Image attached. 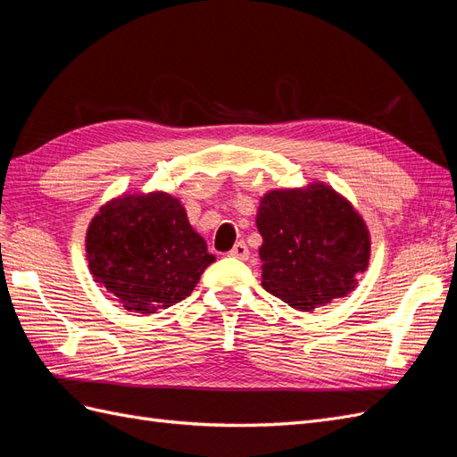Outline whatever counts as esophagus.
Instances as JSON below:
<instances>
[{"instance_id": "obj_1", "label": "esophagus", "mask_w": 457, "mask_h": 457, "mask_svg": "<svg viewBox=\"0 0 457 457\" xmlns=\"http://www.w3.org/2000/svg\"><path fill=\"white\" fill-rule=\"evenodd\" d=\"M228 255H230V257H237V259L245 261L247 257H250V250H247V245H245L244 242H237V244H234L232 250L228 252Z\"/></svg>"}]
</instances>
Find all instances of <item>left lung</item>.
<instances>
[{
	"mask_svg": "<svg viewBox=\"0 0 457 457\" xmlns=\"http://www.w3.org/2000/svg\"><path fill=\"white\" fill-rule=\"evenodd\" d=\"M255 223L262 237L261 286L295 311L347 297L370 265L362 215L322 181L267 192Z\"/></svg>",
	"mask_w": 457,
	"mask_h": 457,
	"instance_id": "1",
	"label": "left lung"
}]
</instances>
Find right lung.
Listing matches in <instances>:
<instances>
[{"label":"right lung","mask_w":457,"mask_h":457,"mask_svg":"<svg viewBox=\"0 0 457 457\" xmlns=\"http://www.w3.org/2000/svg\"><path fill=\"white\" fill-rule=\"evenodd\" d=\"M86 253L93 280L137 314L188 297L215 261L181 200L162 190L106 202L87 227Z\"/></svg>","instance_id":"right-lung-1"}]
</instances>
